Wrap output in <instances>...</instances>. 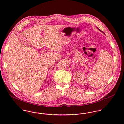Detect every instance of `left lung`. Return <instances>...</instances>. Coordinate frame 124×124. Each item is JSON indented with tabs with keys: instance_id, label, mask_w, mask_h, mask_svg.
<instances>
[{
	"instance_id": "obj_1",
	"label": "left lung",
	"mask_w": 124,
	"mask_h": 124,
	"mask_svg": "<svg viewBox=\"0 0 124 124\" xmlns=\"http://www.w3.org/2000/svg\"><path fill=\"white\" fill-rule=\"evenodd\" d=\"M97 29H98V30H99V31H101V30H100V29H98V28H97Z\"/></svg>"
}]
</instances>
